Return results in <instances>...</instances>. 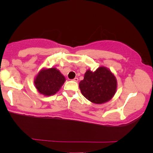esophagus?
Instances as JSON below:
<instances>
[{
    "instance_id": "1",
    "label": "esophagus",
    "mask_w": 153,
    "mask_h": 153,
    "mask_svg": "<svg viewBox=\"0 0 153 153\" xmlns=\"http://www.w3.org/2000/svg\"><path fill=\"white\" fill-rule=\"evenodd\" d=\"M73 81H75V82H77V81H79V79L77 78V77H75V78H74V79H73Z\"/></svg>"
}]
</instances>
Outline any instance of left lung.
Returning a JSON list of instances; mask_svg holds the SVG:
<instances>
[{
	"label": "left lung",
	"mask_w": 153,
	"mask_h": 153,
	"mask_svg": "<svg viewBox=\"0 0 153 153\" xmlns=\"http://www.w3.org/2000/svg\"><path fill=\"white\" fill-rule=\"evenodd\" d=\"M79 88L82 95L93 103H105L116 93L117 80L108 68L102 66L95 72L88 70L83 80L79 83Z\"/></svg>",
	"instance_id": "left-lung-1"
}]
</instances>
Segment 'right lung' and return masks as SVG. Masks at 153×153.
Segmentation results:
<instances>
[{"label": "right lung", "instance_id": "right-lung-1", "mask_svg": "<svg viewBox=\"0 0 153 153\" xmlns=\"http://www.w3.org/2000/svg\"><path fill=\"white\" fill-rule=\"evenodd\" d=\"M65 81V78L56 68L42 69L35 79V85L39 93L51 96L57 93Z\"/></svg>", "mask_w": 153, "mask_h": 153}]
</instances>
